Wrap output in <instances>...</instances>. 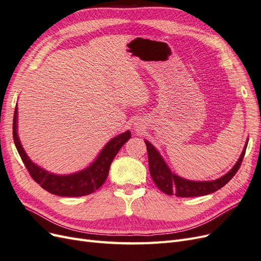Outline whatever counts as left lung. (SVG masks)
Masks as SVG:
<instances>
[{
  "label": "left lung",
  "mask_w": 261,
  "mask_h": 261,
  "mask_svg": "<svg viewBox=\"0 0 261 261\" xmlns=\"http://www.w3.org/2000/svg\"><path fill=\"white\" fill-rule=\"evenodd\" d=\"M145 143L148 151L150 175H151L154 184L164 194L170 196L175 195L177 197L204 196L215 193L219 191L220 188H222L236 174V172L239 171L248 144L246 143V145H245L240 159L232 168V170L228 171L225 175L215 180L196 181L181 178L174 174V173H172L167 163L162 159L161 154L158 152V150L149 141L145 140Z\"/></svg>",
  "instance_id": "8db88e82"
}]
</instances>
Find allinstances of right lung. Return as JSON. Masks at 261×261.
<instances>
[{"label":"right lung","mask_w":261,"mask_h":261,"mask_svg":"<svg viewBox=\"0 0 261 261\" xmlns=\"http://www.w3.org/2000/svg\"><path fill=\"white\" fill-rule=\"evenodd\" d=\"M17 114L16 106L13 120V137L15 146L17 148L23 164H25L31 177L43 189L51 194L62 197H81L96 192L106 181L110 165L117 154L118 150L130 138V132H125L110 140L105 148L101 150L97 159L87 169L69 175H55L53 173L38 167L28 158L18 138Z\"/></svg>","instance_id":"obj_1"}]
</instances>
